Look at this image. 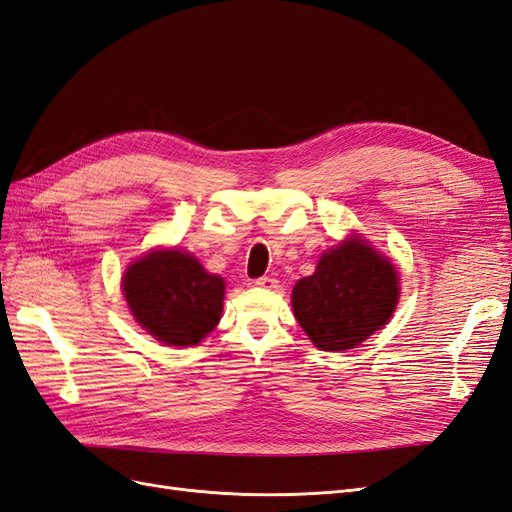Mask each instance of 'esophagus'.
Segmentation results:
<instances>
[{
  "instance_id": "34e87169",
  "label": "esophagus",
  "mask_w": 512,
  "mask_h": 512,
  "mask_svg": "<svg viewBox=\"0 0 512 512\" xmlns=\"http://www.w3.org/2000/svg\"><path fill=\"white\" fill-rule=\"evenodd\" d=\"M254 284H256L258 288H267V290L277 288V280H275V277H271V275H262V277H258V280H254Z\"/></svg>"
}]
</instances>
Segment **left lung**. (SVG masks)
<instances>
[{
	"label": "left lung",
	"mask_w": 512,
	"mask_h": 512,
	"mask_svg": "<svg viewBox=\"0 0 512 512\" xmlns=\"http://www.w3.org/2000/svg\"><path fill=\"white\" fill-rule=\"evenodd\" d=\"M397 299L393 262L361 235H350L320 256L314 275L294 284L292 312L316 348L342 352L382 329Z\"/></svg>",
	"instance_id": "8db88e82"
}]
</instances>
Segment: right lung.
Returning a JSON list of instances; mask_svg holds the SVG:
<instances>
[{
  "label": "right lung",
  "instance_id": "right-lung-1",
  "mask_svg": "<svg viewBox=\"0 0 512 512\" xmlns=\"http://www.w3.org/2000/svg\"><path fill=\"white\" fill-rule=\"evenodd\" d=\"M224 280L181 250H153L123 273L134 320L166 346H196L218 327Z\"/></svg>",
  "mask_w": 512,
  "mask_h": 512
}]
</instances>
